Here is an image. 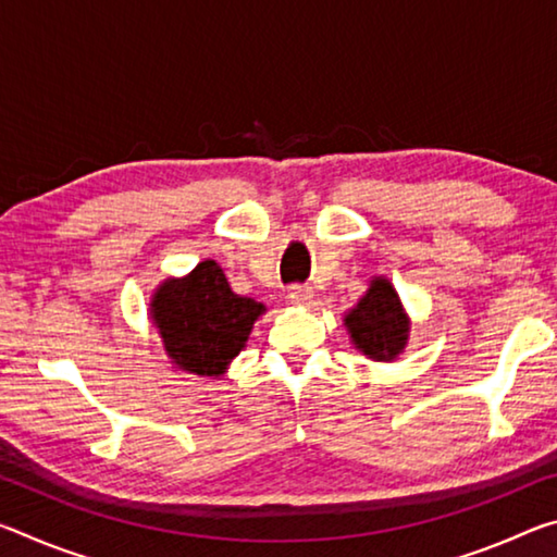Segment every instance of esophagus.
I'll return each mask as SVG.
<instances>
[{"label": "esophagus", "mask_w": 557, "mask_h": 557, "mask_svg": "<svg viewBox=\"0 0 557 557\" xmlns=\"http://www.w3.org/2000/svg\"><path fill=\"white\" fill-rule=\"evenodd\" d=\"M312 297H314V292H312V287H307V285L287 287V299L295 301V305H309Z\"/></svg>", "instance_id": "1"}]
</instances>
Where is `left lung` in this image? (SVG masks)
I'll return each mask as SVG.
<instances>
[{"label":"left lung","instance_id":"obj_1","mask_svg":"<svg viewBox=\"0 0 557 557\" xmlns=\"http://www.w3.org/2000/svg\"><path fill=\"white\" fill-rule=\"evenodd\" d=\"M344 322L356 348L379 361H391L408 342V319L403 314L400 299L391 282L383 277L371 282V289L358 299V305L346 314Z\"/></svg>","mask_w":557,"mask_h":557}]
</instances>
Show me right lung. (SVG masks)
Segmentation results:
<instances>
[{
    "instance_id": "right-lung-1",
    "label": "right lung",
    "mask_w": 557,
    "mask_h": 557,
    "mask_svg": "<svg viewBox=\"0 0 557 557\" xmlns=\"http://www.w3.org/2000/svg\"><path fill=\"white\" fill-rule=\"evenodd\" d=\"M265 307L233 295L223 270L203 260L184 280H169L152 299V317L178 369L219 375L240 354Z\"/></svg>"
}]
</instances>
